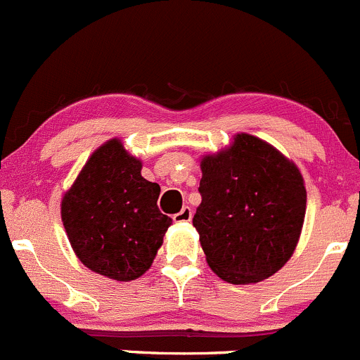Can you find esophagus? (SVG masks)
Listing matches in <instances>:
<instances>
[{
	"label": "esophagus",
	"instance_id": "esophagus-1",
	"mask_svg": "<svg viewBox=\"0 0 360 360\" xmlns=\"http://www.w3.org/2000/svg\"><path fill=\"white\" fill-rule=\"evenodd\" d=\"M173 220H175L176 224H185V221H191L192 220V210L188 206H184L180 210V213H176L175 217H173Z\"/></svg>",
	"mask_w": 360,
	"mask_h": 360
}]
</instances>
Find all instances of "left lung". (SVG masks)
Segmentation results:
<instances>
[{"instance_id": "left-lung-1", "label": "left lung", "mask_w": 360, "mask_h": 360, "mask_svg": "<svg viewBox=\"0 0 360 360\" xmlns=\"http://www.w3.org/2000/svg\"><path fill=\"white\" fill-rule=\"evenodd\" d=\"M202 201L194 214L210 269L231 284H255L296 250L307 210L298 166L265 140L237 133L201 159Z\"/></svg>"}]
</instances>
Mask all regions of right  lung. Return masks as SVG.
Listing matches in <instances>:
<instances>
[{"label": "right lung", "mask_w": 360, "mask_h": 360, "mask_svg": "<svg viewBox=\"0 0 360 360\" xmlns=\"http://www.w3.org/2000/svg\"><path fill=\"white\" fill-rule=\"evenodd\" d=\"M158 184L142 161L110 139L88 158L60 202L62 224L84 266L109 279L135 281L153 265L172 218L158 207Z\"/></svg>", "instance_id": "right-lung-1"}]
</instances>
